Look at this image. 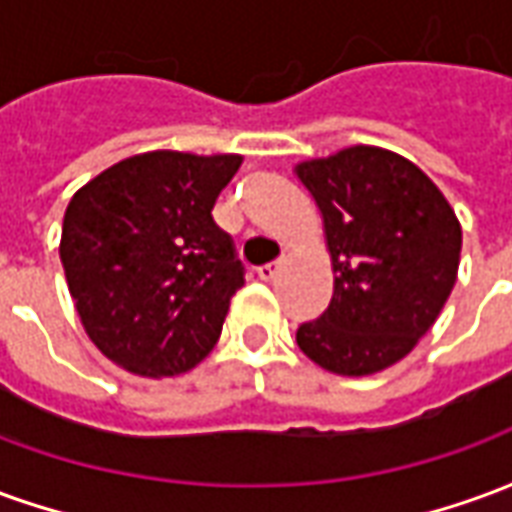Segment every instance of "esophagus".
Instances as JSON below:
<instances>
[{"instance_id":"1","label":"esophagus","mask_w":512,"mask_h":512,"mask_svg":"<svg viewBox=\"0 0 512 512\" xmlns=\"http://www.w3.org/2000/svg\"><path fill=\"white\" fill-rule=\"evenodd\" d=\"M279 274V263H266V266H257V277L268 282V279H274Z\"/></svg>"}]
</instances>
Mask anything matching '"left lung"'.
I'll list each match as a JSON object with an SVG mask.
<instances>
[{
	"label": "left lung",
	"mask_w": 512,
	"mask_h": 512,
	"mask_svg": "<svg viewBox=\"0 0 512 512\" xmlns=\"http://www.w3.org/2000/svg\"><path fill=\"white\" fill-rule=\"evenodd\" d=\"M323 216L334 293L296 343L337 376H370L411 354L439 318L461 263V224L408 158L370 145L301 161Z\"/></svg>",
	"instance_id": "8db88e82"
}]
</instances>
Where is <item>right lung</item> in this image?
Listing matches in <instances>:
<instances>
[{"instance_id": "1", "label": "right lung", "mask_w": 512, "mask_h": 512, "mask_svg": "<svg viewBox=\"0 0 512 512\" xmlns=\"http://www.w3.org/2000/svg\"><path fill=\"white\" fill-rule=\"evenodd\" d=\"M241 156L153 150L73 194L60 260L84 332L128 373L178 376L222 334L244 266L213 222Z\"/></svg>"}]
</instances>
